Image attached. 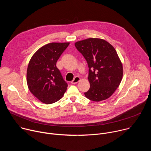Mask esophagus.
Instances as JSON below:
<instances>
[{"instance_id": "esophagus-1", "label": "esophagus", "mask_w": 151, "mask_h": 151, "mask_svg": "<svg viewBox=\"0 0 151 151\" xmlns=\"http://www.w3.org/2000/svg\"><path fill=\"white\" fill-rule=\"evenodd\" d=\"M80 80H81V78H80L79 77L76 76V77L73 79V80L71 82V83H73V84L77 83L78 82H79V81H80Z\"/></svg>"}]
</instances>
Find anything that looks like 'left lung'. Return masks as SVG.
<instances>
[{
  "instance_id": "left-lung-1",
  "label": "left lung",
  "mask_w": 151,
  "mask_h": 151,
  "mask_svg": "<svg viewBox=\"0 0 151 151\" xmlns=\"http://www.w3.org/2000/svg\"><path fill=\"white\" fill-rule=\"evenodd\" d=\"M75 45L89 68L90 87L85 96L94 101L108 99L119 87L123 75L122 64L115 49L109 42L99 38L78 41Z\"/></svg>"
}]
</instances>
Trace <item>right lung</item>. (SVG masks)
Here are the masks:
<instances>
[{"instance_id": "1", "label": "right lung", "mask_w": 151, "mask_h": 151, "mask_svg": "<svg viewBox=\"0 0 151 151\" xmlns=\"http://www.w3.org/2000/svg\"><path fill=\"white\" fill-rule=\"evenodd\" d=\"M69 42H52L40 48L32 57L27 70L30 91L40 101L52 104L61 99L68 87L56 66Z\"/></svg>"}]
</instances>
